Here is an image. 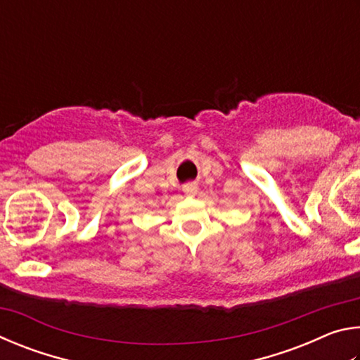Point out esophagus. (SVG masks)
I'll return each instance as SVG.
<instances>
[{
  "label": "esophagus",
  "instance_id": "1",
  "mask_svg": "<svg viewBox=\"0 0 360 360\" xmlns=\"http://www.w3.org/2000/svg\"><path fill=\"white\" fill-rule=\"evenodd\" d=\"M197 184H193V182H187V184H184V187H182V191H184L186 195H188V197H193L195 193H197Z\"/></svg>",
  "mask_w": 360,
  "mask_h": 360
}]
</instances>
